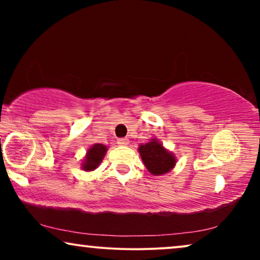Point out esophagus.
<instances>
[{
    "instance_id": "1",
    "label": "esophagus",
    "mask_w": 260,
    "mask_h": 260,
    "mask_svg": "<svg viewBox=\"0 0 260 260\" xmlns=\"http://www.w3.org/2000/svg\"><path fill=\"white\" fill-rule=\"evenodd\" d=\"M118 144L122 145V147H126L129 144V140L127 138H120V140H118Z\"/></svg>"
}]
</instances>
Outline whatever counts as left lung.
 Wrapping results in <instances>:
<instances>
[{
	"mask_svg": "<svg viewBox=\"0 0 260 260\" xmlns=\"http://www.w3.org/2000/svg\"><path fill=\"white\" fill-rule=\"evenodd\" d=\"M142 161L148 172L155 176L165 175L176 166V156L163 147L157 138H151L138 147Z\"/></svg>",
	"mask_w": 260,
	"mask_h": 260,
	"instance_id": "obj_1",
	"label": "left lung"
}]
</instances>
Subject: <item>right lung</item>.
<instances>
[{
	"mask_svg": "<svg viewBox=\"0 0 260 260\" xmlns=\"http://www.w3.org/2000/svg\"><path fill=\"white\" fill-rule=\"evenodd\" d=\"M108 151V147L102 143H94L87 149L86 155L81 162V169L85 172H93L101 165Z\"/></svg>",
	"mask_w": 260,
	"mask_h": 260,
	"instance_id": "right-lung-1",
	"label": "right lung"
}]
</instances>
